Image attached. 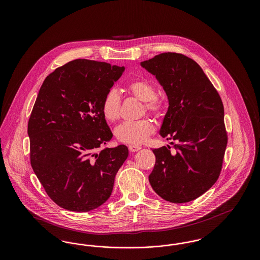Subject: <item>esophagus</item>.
I'll return each mask as SVG.
<instances>
[{
	"label": "esophagus",
	"mask_w": 260,
	"mask_h": 260,
	"mask_svg": "<svg viewBox=\"0 0 260 260\" xmlns=\"http://www.w3.org/2000/svg\"><path fill=\"white\" fill-rule=\"evenodd\" d=\"M128 149H129V151H131V152H136V151L140 150V149H141V147H140V146H138V145H135V144H131V145L128 146Z\"/></svg>",
	"instance_id": "esophagus-1"
}]
</instances>
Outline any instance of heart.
Instances as JSON below:
<instances>
[{"mask_svg":"<svg viewBox=\"0 0 260 260\" xmlns=\"http://www.w3.org/2000/svg\"><path fill=\"white\" fill-rule=\"evenodd\" d=\"M124 90L134 98L143 101V111L150 112L154 116L164 117L168 110L165 99L156 95L157 90L153 83L145 79H135L124 86ZM122 99L115 91H108L101 103V112L104 119L110 123L116 122L121 115ZM155 132V124L148 119L135 122H124L115 129V136L120 142L126 144H142Z\"/></svg>","mask_w":260,"mask_h":260,"instance_id":"1","label":"heart"}]
</instances>
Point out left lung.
Masks as SVG:
<instances>
[{
	"label": "left lung",
	"mask_w": 260,
	"mask_h": 260,
	"mask_svg": "<svg viewBox=\"0 0 260 260\" xmlns=\"http://www.w3.org/2000/svg\"><path fill=\"white\" fill-rule=\"evenodd\" d=\"M141 66L156 76L169 99L160 134L177 142H172L175 151L169 145L153 150L149 182L166 201H193L216 182L222 169L228 140L222 100L198 63L182 53H160Z\"/></svg>",
	"instance_id": "left-lung-1"
}]
</instances>
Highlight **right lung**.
<instances>
[{
  "label": "right lung",
  "mask_w": 260,
  "mask_h": 260,
  "mask_svg": "<svg viewBox=\"0 0 260 260\" xmlns=\"http://www.w3.org/2000/svg\"><path fill=\"white\" fill-rule=\"evenodd\" d=\"M124 67L75 59L44 81L28 121L30 161L48 196L71 211H89L111 195L125 145L99 150L113 136L101 103Z\"/></svg>",
  "instance_id": "obj_1"
}]
</instances>
